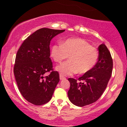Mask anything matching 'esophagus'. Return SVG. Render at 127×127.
I'll use <instances>...</instances> for the list:
<instances>
[{
  "label": "esophagus",
  "mask_w": 127,
  "mask_h": 127,
  "mask_svg": "<svg viewBox=\"0 0 127 127\" xmlns=\"http://www.w3.org/2000/svg\"><path fill=\"white\" fill-rule=\"evenodd\" d=\"M65 78L64 76H63L62 74H60V80H63V79H64Z\"/></svg>",
  "instance_id": "esophagus-1"
}]
</instances>
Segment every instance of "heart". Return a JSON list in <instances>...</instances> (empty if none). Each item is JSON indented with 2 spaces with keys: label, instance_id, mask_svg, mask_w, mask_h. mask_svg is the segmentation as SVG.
I'll use <instances>...</instances> for the list:
<instances>
[{
  "label": "heart",
  "instance_id": "b5f03b06",
  "mask_svg": "<svg viewBox=\"0 0 127 127\" xmlns=\"http://www.w3.org/2000/svg\"><path fill=\"white\" fill-rule=\"evenodd\" d=\"M51 57L54 61L61 63L69 56V61L56 67V70L63 75H80L90 71L98 59L97 49L86 40L80 38H71L63 43L54 44L51 48Z\"/></svg>",
  "mask_w": 127,
  "mask_h": 127
}]
</instances>
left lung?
<instances>
[{
  "instance_id": "obj_1",
  "label": "left lung",
  "mask_w": 127,
  "mask_h": 127,
  "mask_svg": "<svg viewBox=\"0 0 127 127\" xmlns=\"http://www.w3.org/2000/svg\"><path fill=\"white\" fill-rule=\"evenodd\" d=\"M98 62L90 71L78 79L68 78L70 84L67 94L73 104L83 107L92 104L101 97L111 77L113 60L107 46L101 44L98 48Z\"/></svg>"
}]
</instances>
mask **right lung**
I'll return each mask as SVG.
<instances>
[{"mask_svg":"<svg viewBox=\"0 0 127 127\" xmlns=\"http://www.w3.org/2000/svg\"><path fill=\"white\" fill-rule=\"evenodd\" d=\"M65 30L42 28L24 40L16 55L14 73L19 91L32 104H46L52 98L60 81L59 72L54 71L50 59L51 39ZM48 76L43 77L46 72Z\"/></svg>","mask_w":127,"mask_h":127,"instance_id":"add662e5","label":"right lung"}]
</instances>
